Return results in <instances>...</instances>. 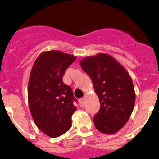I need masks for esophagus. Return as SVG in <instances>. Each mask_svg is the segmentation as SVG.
<instances>
[{"label": "esophagus", "instance_id": "obj_1", "mask_svg": "<svg viewBox=\"0 0 159 159\" xmlns=\"http://www.w3.org/2000/svg\"><path fill=\"white\" fill-rule=\"evenodd\" d=\"M85 100H86V99H85V98H82V99H80L79 100V104L82 107L85 105Z\"/></svg>", "mask_w": 159, "mask_h": 159}]
</instances>
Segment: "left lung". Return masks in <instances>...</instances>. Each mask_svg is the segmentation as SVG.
Returning <instances> with one entry per match:
<instances>
[{
	"label": "left lung",
	"mask_w": 159,
	"mask_h": 159,
	"mask_svg": "<svg viewBox=\"0 0 159 159\" xmlns=\"http://www.w3.org/2000/svg\"><path fill=\"white\" fill-rule=\"evenodd\" d=\"M81 67L92 80L100 109L94 117L95 128L112 135L122 129L134 109L135 93L128 72L113 57L100 53L86 56Z\"/></svg>",
	"instance_id": "1"
}]
</instances>
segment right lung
Listing matches in <instances>:
<instances>
[{
    "label": "right lung",
    "mask_w": 159,
    "mask_h": 159,
    "mask_svg": "<svg viewBox=\"0 0 159 159\" xmlns=\"http://www.w3.org/2000/svg\"><path fill=\"white\" fill-rule=\"evenodd\" d=\"M76 58L59 50L44 51L31 70L28 86L31 114L38 129L50 137H58L72 126L75 98L62 78Z\"/></svg>",
    "instance_id": "add662e5"
}]
</instances>
